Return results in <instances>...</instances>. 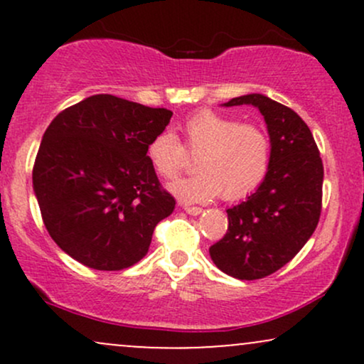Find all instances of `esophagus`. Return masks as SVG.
Returning a JSON list of instances; mask_svg holds the SVG:
<instances>
[{
    "instance_id": "1",
    "label": "esophagus",
    "mask_w": 364,
    "mask_h": 364,
    "mask_svg": "<svg viewBox=\"0 0 364 364\" xmlns=\"http://www.w3.org/2000/svg\"><path fill=\"white\" fill-rule=\"evenodd\" d=\"M183 208H185L186 214L190 215H200L203 212L202 207H190V205H183Z\"/></svg>"
}]
</instances>
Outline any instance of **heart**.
Listing matches in <instances>:
<instances>
[{
	"label": "heart",
	"mask_w": 364,
	"mask_h": 364,
	"mask_svg": "<svg viewBox=\"0 0 364 364\" xmlns=\"http://www.w3.org/2000/svg\"><path fill=\"white\" fill-rule=\"evenodd\" d=\"M181 141L171 132L154 136L147 147L150 166L159 176L174 179L196 157L195 176L169 186L181 202H208L223 193L225 200H240L265 181L272 162V144L258 124L241 123L215 111H200L183 123Z\"/></svg>",
	"instance_id": "b5f03b06"
}]
</instances>
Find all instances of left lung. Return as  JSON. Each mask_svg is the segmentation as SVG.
Listing matches in <instances>:
<instances>
[{"label": "left lung", "instance_id": "obj_1", "mask_svg": "<svg viewBox=\"0 0 364 364\" xmlns=\"http://www.w3.org/2000/svg\"><path fill=\"white\" fill-rule=\"evenodd\" d=\"M241 104L258 107L265 118L272 162L258 190L228 208V232L208 252L224 274L255 281L277 272L311 237L321 212L323 164L310 128L291 107L262 94L224 106Z\"/></svg>", "mask_w": 364, "mask_h": 364}]
</instances>
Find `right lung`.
Returning a JSON list of instances; mask_svg holds the SVG:
<instances>
[{
    "mask_svg": "<svg viewBox=\"0 0 364 364\" xmlns=\"http://www.w3.org/2000/svg\"><path fill=\"white\" fill-rule=\"evenodd\" d=\"M173 112L111 94L63 109L46 129L32 181L49 236L95 270H123L149 252L176 200L162 188L147 147Z\"/></svg>",
    "mask_w": 364,
    "mask_h": 364,
    "instance_id": "obj_1",
    "label": "right lung"
}]
</instances>
